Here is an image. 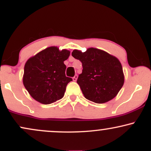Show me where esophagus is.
Masks as SVG:
<instances>
[{"instance_id":"esophagus-1","label":"esophagus","mask_w":151,"mask_h":151,"mask_svg":"<svg viewBox=\"0 0 151 151\" xmlns=\"http://www.w3.org/2000/svg\"><path fill=\"white\" fill-rule=\"evenodd\" d=\"M77 78H78V75H77V74H75V75L74 76V77L72 78V79H73L74 81H77Z\"/></svg>"}]
</instances>
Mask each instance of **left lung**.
<instances>
[{
    "instance_id": "left-lung-1",
    "label": "left lung",
    "mask_w": 151,
    "mask_h": 151,
    "mask_svg": "<svg viewBox=\"0 0 151 151\" xmlns=\"http://www.w3.org/2000/svg\"><path fill=\"white\" fill-rule=\"evenodd\" d=\"M72 55L82 64L77 82L86 99L104 104L116 96L124 83L122 66L116 58L93 47L84 52L74 50Z\"/></svg>"
}]
</instances>
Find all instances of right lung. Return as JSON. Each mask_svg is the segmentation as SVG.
Returning a JSON list of instances; mask_svg holds the SVG:
<instances>
[{
  "instance_id": "add662e5",
  "label": "right lung",
  "mask_w": 151,
  "mask_h": 151,
  "mask_svg": "<svg viewBox=\"0 0 151 151\" xmlns=\"http://www.w3.org/2000/svg\"><path fill=\"white\" fill-rule=\"evenodd\" d=\"M70 52L60 51L57 47H50L26 62L22 81L25 89L34 99L50 104L61 99L66 86L72 79L66 77V65Z\"/></svg>"
}]
</instances>
